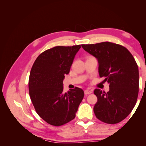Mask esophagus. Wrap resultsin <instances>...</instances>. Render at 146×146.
Masks as SVG:
<instances>
[{
	"label": "esophagus",
	"instance_id": "1",
	"mask_svg": "<svg viewBox=\"0 0 146 146\" xmlns=\"http://www.w3.org/2000/svg\"><path fill=\"white\" fill-rule=\"evenodd\" d=\"M92 92V91L91 90H85V94H86V95H88L90 94H91Z\"/></svg>",
	"mask_w": 146,
	"mask_h": 146
}]
</instances>
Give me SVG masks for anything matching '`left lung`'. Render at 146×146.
I'll list each match as a JSON object with an SVG mask.
<instances>
[{
    "mask_svg": "<svg viewBox=\"0 0 146 146\" xmlns=\"http://www.w3.org/2000/svg\"><path fill=\"white\" fill-rule=\"evenodd\" d=\"M82 47L98 60L99 76L109 84L107 93L94 91L98 98L96 116L107 123L122 121L133 109L138 95L139 70L133 55L125 47L110 42Z\"/></svg>",
    "mask_w": 146,
    "mask_h": 146,
    "instance_id": "1",
    "label": "left lung"
}]
</instances>
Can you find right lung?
Segmentation results:
<instances>
[{"label": "right lung", "mask_w": 146, "mask_h": 146, "mask_svg": "<svg viewBox=\"0 0 146 146\" xmlns=\"http://www.w3.org/2000/svg\"><path fill=\"white\" fill-rule=\"evenodd\" d=\"M80 48L77 45L50 48L38 56L31 69V100L38 115L50 125L60 126L72 121L83 99L81 88L64 92L63 83Z\"/></svg>", "instance_id": "obj_1"}]
</instances>
